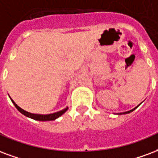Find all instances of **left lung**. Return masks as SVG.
<instances>
[{"label": "left lung", "mask_w": 158, "mask_h": 158, "mask_svg": "<svg viewBox=\"0 0 158 158\" xmlns=\"http://www.w3.org/2000/svg\"><path fill=\"white\" fill-rule=\"evenodd\" d=\"M139 106H137L136 107H135L134 109H132V110H128V111H126V112H122V113H119V114H117V115H124V114H128V113H131V112H132L133 110H135V109L137 108Z\"/></svg>", "instance_id": "1"}]
</instances>
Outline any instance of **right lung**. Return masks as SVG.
<instances>
[{
	"mask_svg": "<svg viewBox=\"0 0 158 158\" xmlns=\"http://www.w3.org/2000/svg\"><path fill=\"white\" fill-rule=\"evenodd\" d=\"M10 100L12 101L13 103V105L15 106V107L19 110L23 115H26L27 117L31 118V119H33L35 121H54L56 119H58V117H60L62 115H64L65 112L67 111L69 107H66V108H64V110H59L58 112H55V113H52V114H48V115H41V114H33V113H30L28 111H26L24 110L23 109H22L21 107L17 106L16 103L14 102L13 100L11 99L10 97Z\"/></svg>",
	"mask_w": 158,
	"mask_h": 158,
	"instance_id": "right-lung-1",
	"label": "right lung"
}]
</instances>
